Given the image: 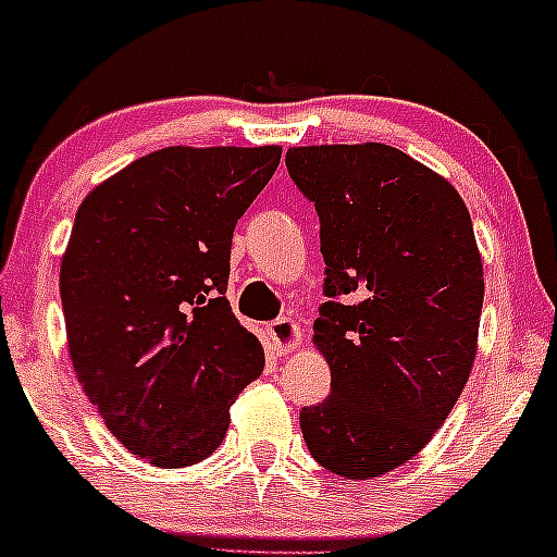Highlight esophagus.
I'll return each mask as SVG.
<instances>
[{
	"mask_svg": "<svg viewBox=\"0 0 557 557\" xmlns=\"http://www.w3.org/2000/svg\"><path fill=\"white\" fill-rule=\"evenodd\" d=\"M268 337H271L276 354H292L302 346V330L292 319H276L273 324H268Z\"/></svg>",
	"mask_w": 557,
	"mask_h": 557,
	"instance_id": "1",
	"label": "esophagus"
}]
</instances>
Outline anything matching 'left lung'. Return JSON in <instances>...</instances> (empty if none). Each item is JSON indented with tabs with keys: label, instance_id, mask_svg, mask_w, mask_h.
<instances>
[{
	"label": "left lung",
	"instance_id": "8db88e82",
	"mask_svg": "<svg viewBox=\"0 0 557 557\" xmlns=\"http://www.w3.org/2000/svg\"><path fill=\"white\" fill-rule=\"evenodd\" d=\"M286 169L321 220L324 302L313 346L332 394L300 412L308 450L348 480L426 448L469 381L483 313L472 216L445 176L397 147H289Z\"/></svg>",
	"mask_w": 557,
	"mask_h": 557
}]
</instances>
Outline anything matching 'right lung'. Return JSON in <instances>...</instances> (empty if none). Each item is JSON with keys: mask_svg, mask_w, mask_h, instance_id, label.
Returning <instances> with one entry per match:
<instances>
[{"mask_svg": "<svg viewBox=\"0 0 557 557\" xmlns=\"http://www.w3.org/2000/svg\"><path fill=\"white\" fill-rule=\"evenodd\" d=\"M278 145L163 147L96 185L61 260L74 375L107 429L160 469L203 461L265 367L225 300L231 244Z\"/></svg>", "mask_w": 557, "mask_h": 557, "instance_id": "add662e5", "label": "right lung"}]
</instances>
